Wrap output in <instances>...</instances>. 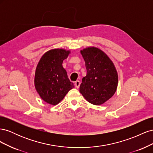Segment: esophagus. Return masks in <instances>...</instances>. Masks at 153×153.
I'll return each instance as SVG.
<instances>
[{
	"instance_id": "1",
	"label": "esophagus",
	"mask_w": 153,
	"mask_h": 153,
	"mask_svg": "<svg viewBox=\"0 0 153 153\" xmlns=\"http://www.w3.org/2000/svg\"><path fill=\"white\" fill-rule=\"evenodd\" d=\"M75 84L76 88H77V89H78V88H79V87H80V81L76 80V81L75 82Z\"/></svg>"
}]
</instances>
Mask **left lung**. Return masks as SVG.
I'll list each match as a JSON object with an SVG mask.
<instances>
[{
  "label": "left lung",
  "mask_w": 153,
  "mask_h": 153,
  "mask_svg": "<svg viewBox=\"0 0 153 153\" xmlns=\"http://www.w3.org/2000/svg\"><path fill=\"white\" fill-rule=\"evenodd\" d=\"M87 75L82 78L80 92L91 104L100 105L116 91L118 75L113 62L102 50L89 47L81 50Z\"/></svg>",
  "instance_id": "left-lung-1"
}]
</instances>
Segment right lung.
I'll return each instance as SVG.
<instances>
[{"instance_id": "obj_1", "label": "right lung", "mask_w": 153, "mask_h": 153, "mask_svg": "<svg viewBox=\"0 0 153 153\" xmlns=\"http://www.w3.org/2000/svg\"><path fill=\"white\" fill-rule=\"evenodd\" d=\"M69 53L64 49L49 50L43 55L37 66L34 78L36 89L41 98L50 105L58 104L74 87L62 65Z\"/></svg>"}]
</instances>
